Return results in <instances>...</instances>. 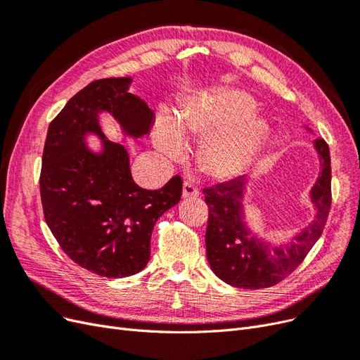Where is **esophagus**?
Segmentation results:
<instances>
[{
  "instance_id": "obj_1",
  "label": "esophagus",
  "mask_w": 360,
  "mask_h": 360,
  "mask_svg": "<svg viewBox=\"0 0 360 360\" xmlns=\"http://www.w3.org/2000/svg\"><path fill=\"white\" fill-rule=\"evenodd\" d=\"M200 195L198 188L189 180H184L183 183V198H195Z\"/></svg>"
}]
</instances>
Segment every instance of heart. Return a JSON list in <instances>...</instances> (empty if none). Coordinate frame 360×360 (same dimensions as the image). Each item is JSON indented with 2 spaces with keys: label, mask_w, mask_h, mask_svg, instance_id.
Returning a JSON list of instances; mask_svg holds the SVG:
<instances>
[{
  "label": "heart",
  "mask_w": 360,
  "mask_h": 360,
  "mask_svg": "<svg viewBox=\"0 0 360 360\" xmlns=\"http://www.w3.org/2000/svg\"><path fill=\"white\" fill-rule=\"evenodd\" d=\"M255 102L240 90H225L183 108L179 118L160 112L153 141L169 158L181 156L183 139L204 138L198 150L201 168L213 177H236L254 160L267 136V124L254 115Z\"/></svg>",
  "instance_id": "obj_1"
}]
</instances>
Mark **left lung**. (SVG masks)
Wrapping results in <instances>:
<instances>
[{"instance_id": "left-lung-1", "label": "left lung", "mask_w": 360, "mask_h": 360, "mask_svg": "<svg viewBox=\"0 0 360 360\" xmlns=\"http://www.w3.org/2000/svg\"><path fill=\"white\" fill-rule=\"evenodd\" d=\"M314 147L319 153L321 168L311 189V201L317 209V214L285 246H271L249 230L242 202L246 177L204 188L205 204L209 205L205 230L207 259L213 274L226 284L245 290L276 285L297 269L320 238L332 204V169L326 141L317 138Z\"/></svg>"}]
</instances>
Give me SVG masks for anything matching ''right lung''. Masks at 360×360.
<instances>
[{"mask_svg":"<svg viewBox=\"0 0 360 360\" xmlns=\"http://www.w3.org/2000/svg\"><path fill=\"white\" fill-rule=\"evenodd\" d=\"M130 82L97 79L76 93L48 127L40 172L43 214L61 249L85 270L114 279L147 266L155 224L183 188L179 176L156 191L139 188L124 146L105 138L101 112H110L127 136L150 132L155 114L127 91ZM86 133L103 139L99 154L86 147Z\"/></svg>","mask_w":360,"mask_h":360,"instance_id":"1","label":"right lung"}]
</instances>
